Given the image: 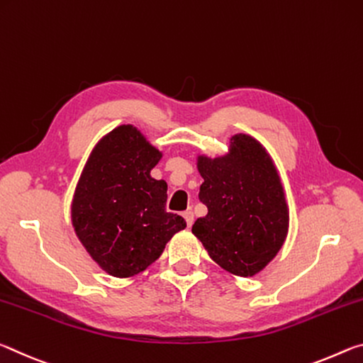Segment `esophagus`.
<instances>
[{
	"mask_svg": "<svg viewBox=\"0 0 363 363\" xmlns=\"http://www.w3.org/2000/svg\"><path fill=\"white\" fill-rule=\"evenodd\" d=\"M183 217H185L188 227H191L193 222H194V213H193V211H185V212H183Z\"/></svg>",
	"mask_w": 363,
	"mask_h": 363,
	"instance_id": "esophagus-1",
	"label": "esophagus"
}]
</instances>
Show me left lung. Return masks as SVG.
<instances>
[{
	"instance_id": "left-lung-1",
	"label": "left lung",
	"mask_w": 363,
	"mask_h": 363,
	"mask_svg": "<svg viewBox=\"0 0 363 363\" xmlns=\"http://www.w3.org/2000/svg\"><path fill=\"white\" fill-rule=\"evenodd\" d=\"M204 178L199 188L207 213L193 225V235L223 270L254 277L284 245L289 209L280 175L270 154L251 135L230 138L228 152L198 156Z\"/></svg>"
}]
</instances>
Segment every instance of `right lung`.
I'll return each mask as SVG.
<instances>
[{
  "mask_svg": "<svg viewBox=\"0 0 363 363\" xmlns=\"http://www.w3.org/2000/svg\"><path fill=\"white\" fill-rule=\"evenodd\" d=\"M162 159L138 128L118 125L93 147L70 204L75 235L106 273L128 278L160 257L185 218L165 211L167 183L151 177Z\"/></svg>",
  "mask_w": 363,
  "mask_h": 363,
  "instance_id": "1",
  "label": "right lung"
}]
</instances>
